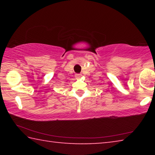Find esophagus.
<instances>
[{
	"instance_id": "esophagus-1",
	"label": "esophagus",
	"mask_w": 155,
	"mask_h": 155,
	"mask_svg": "<svg viewBox=\"0 0 155 155\" xmlns=\"http://www.w3.org/2000/svg\"><path fill=\"white\" fill-rule=\"evenodd\" d=\"M81 76V74H76V77H80Z\"/></svg>"
}]
</instances>
